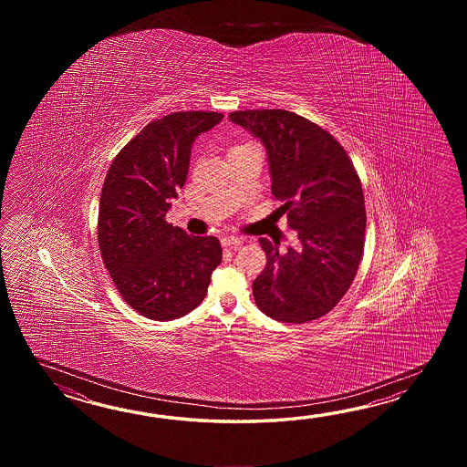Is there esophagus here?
<instances>
[{
  "mask_svg": "<svg viewBox=\"0 0 467 467\" xmlns=\"http://www.w3.org/2000/svg\"><path fill=\"white\" fill-rule=\"evenodd\" d=\"M242 244H244V240H242V238L234 237V235L222 238V245H223V247L238 248Z\"/></svg>",
  "mask_w": 467,
  "mask_h": 467,
  "instance_id": "34e87169",
  "label": "esophagus"
}]
</instances>
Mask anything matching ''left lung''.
Listing matches in <instances>:
<instances>
[{
    "mask_svg": "<svg viewBox=\"0 0 467 467\" xmlns=\"http://www.w3.org/2000/svg\"><path fill=\"white\" fill-rule=\"evenodd\" d=\"M230 119L267 150L272 193L284 202L298 247L260 245L267 265L254 284L257 307L278 322L322 317L346 296L366 237V205L348 151L328 131L287 109H245Z\"/></svg>",
    "mask_w": 467,
    "mask_h": 467,
    "instance_id": "1",
    "label": "left lung"
}]
</instances>
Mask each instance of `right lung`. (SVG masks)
Listing matches in <instances>:
<instances>
[{"label":"right lung","mask_w":467,"mask_h":467,"mask_svg":"<svg viewBox=\"0 0 467 467\" xmlns=\"http://www.w3.org/2000/svg\"><path fill=\"white\" fill-rule=\"evenodd\" d=\"M222 113L175 111L130 140L99 195V245L119 296L151 320L183 317L207 296L222 262L219 238L193 237L165 220L185 185L192 145Z\"/></svg>","instance_id":"obj_1"}]
</instances>
